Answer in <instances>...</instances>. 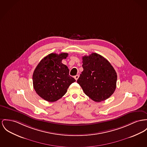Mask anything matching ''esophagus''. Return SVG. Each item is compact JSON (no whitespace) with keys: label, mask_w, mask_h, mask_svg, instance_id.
Masks as SVG:
<instances>
[{"label":"esophagus","mask_w":147,"mask_h":147,"mask_svg":"<svg viewBox=\"0 0 147 147\" xmlns=\"http://www.w3.org/2000/svg\"><path fill=\"white\" fill-rule=\"evenodd\" d=\"M78 78H79V76H78V75L74 76V78H75V79L76 80H78Z\"/></svg>","instance_id":"obj_1"}]
</instances>
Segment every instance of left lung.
<instances>
[{
  "mask_svg": "<svg viewBox=\"0 0 147 147\" xmlns=\"http://www.w3.org/2000/svg\"><path fill=\"white\" fill-rule=\"evenodd\" d=\"M82 63L84 70L77 82L85 94L96 102L110 97L117 81V72L110 63L96 53L83 56Z\"/></svg>",
  "mask_w": 147,
  "mask_h": 147,
  "instance_id": "8db88e82",
  "label": "left lung"
}]
</instances>
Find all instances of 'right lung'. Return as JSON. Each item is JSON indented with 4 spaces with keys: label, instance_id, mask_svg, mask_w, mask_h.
<instances>
[{
    "label": "right lung",
    "instance_id": "right-lung-1",
    "mask_svg": "<svg viewBox=\"0 0 147 147\" xmlns=\"http://www.w3.org/2000/svg\"><path fill=\"white\" fill-rule=\"evenodd\" d=\"M67 53H51L44 57L34 71L33 84L36 93L40 98L54 102L62 98L69 85L76 81L69 75V69L62 63L66 59Z\"/></svg>",
    "mask_w": 147,
    "mask_h": 147
}]
</instances>
